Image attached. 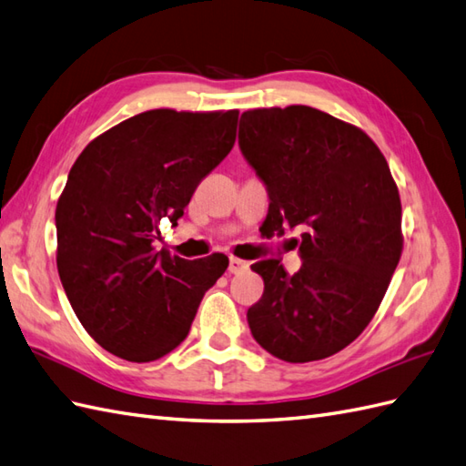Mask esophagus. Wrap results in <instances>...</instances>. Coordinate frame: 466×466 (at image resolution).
Listing matches in <instances>:
<instances>
[{
    "mask_svg": "<svg viewBox=\"0 0 466 466\" xmlns=\"http://www.w3.org/2000/svg\"><path fill=\"white\" fill-rule=\"evenodd\" d=\"M247 267H249V263L243 261V259H237V257H231V259H229V273H233V275L247 271Z\"/></svg>",
    "mask_w": 466,
    "mask_h": 466,
    "instance_id": "esophagus-1",
    "label": "esophagus"
}]
</instances>
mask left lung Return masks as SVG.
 Wrapping results in <instances>:
<instances>
[{"mask_svg":"<svg viewBox=\"0 0 466 466\" xmlns=\"http://www.w3.org/2000/svg\"><path fill=\"white\" fill-rule=\"evenodd\" d=\"M239 149L268 195L271 233L301 229V268L251 265L265 291L251 335L287 363L339 353L363 333L400 259V199L367 133L307 106L245 111Z\"/></svg>","mask_w":466,"mask_h":466,"instance_id":"8db88e82","label":"left lung"}]
</instances>
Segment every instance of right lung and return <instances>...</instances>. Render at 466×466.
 <instances>
[{"label": "right lung", "instance_id": "add662e5", "mask_svg": "<svg viewBox=\"0 0 466 466\" xmlns=\"http://www.w3.org/2000/svg\"><path fill=\"white\" fill-rule=\"evenodd\" d=\"M239 111L153 109L81 151L56 209L57 271L71 307L103 349L131 363L171 353L229 259L155 251L199 181L235 143Z\"/></svg>", "mask_w": 466, "mask_h": 466}]
</instances>
